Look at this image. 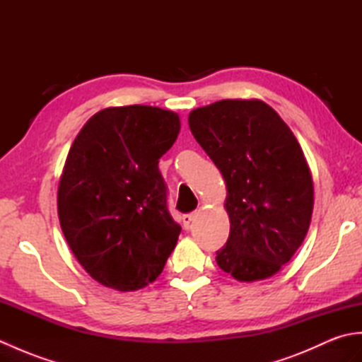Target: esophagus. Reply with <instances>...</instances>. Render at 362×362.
Wrapping results in <instances>:
<instances>
[{"mask_svg":"<svg viewBox=\"0 0 362 362\" xmlns=\"http://www.w3.org/2000/svg\"><path fill=\"white\" fill-rule=\"evenodd\" d=\"M194 216H196V213L183 214V218H182V221H183V227H185V228H189V224H191V222H193Z\"/></svg>","mask_w":362,"mask_h":362,"instance_id":"1","label":"esophagus"}]
</instances>
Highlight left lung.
I'll return each mask as SVG.
<instances>
[{
  "label": "left lung",
  "mask_w": 362,
  "mask_h": 362,
  "mask_svg": "<svg viewBox=\"0 0 362 362\" xmlns=\"http://www.w3.org/2000/svg\"><path fill=\"white\" fill-rule=\"evenodd\" d=\"M191 134L226 180L230 235L216 263L238 281L264 280L308 233L314 187L286 122L259 99H222L188 117Z\"/></svg>",
  "instance_id": "obj_1"
}]
</instances>
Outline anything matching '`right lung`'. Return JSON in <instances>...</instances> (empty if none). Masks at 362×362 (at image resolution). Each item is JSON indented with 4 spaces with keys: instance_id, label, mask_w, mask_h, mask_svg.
<instances>
[{
    "instance_id": "obj_1",
    "label": "right lung",
    "mask_w": 362,
    "mask_h": 362,
    "mask_svg": "<svg viewBox=\"0 0 362 362\" xmlns=\"http://www.w3.org/2000/svg\"><path fill=\"white\" fill-rule=\"evenodd\" d=\"M179 132L174 112L109 107L86 122L68 152L60 227L81 266L107 288L148 286L175 247L182 228L168 211L158 160Z\"/></svg>"
}]
</instances>
